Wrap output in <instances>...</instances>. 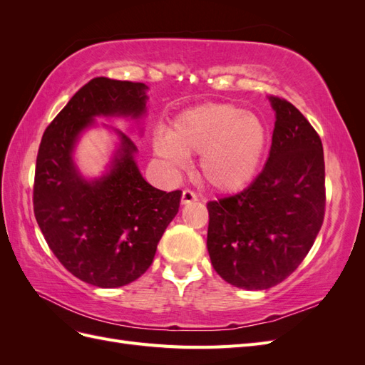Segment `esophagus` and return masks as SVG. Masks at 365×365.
I'll return each mask as SVG.
<instances>
[{"label":"esophagus","instance_id":"obj_1","mask_svg":"<svg viewBox=\"0 0 365 365\" xmlns=\"http://www.w3.org/2000/svg\"><path fill=\"white\" fill-rule=\"evenodd\" d=\"M195 201H197L196 193H193L192 190H184V192H182L181 202H182L184 205H185V204H192V202H195Z\"/></svg>","mask_w":365,"mask_h":365}]
</instances>
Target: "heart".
I'll list each match as a JSON object with an SVG mask.
<instances>
[{
	"mask_svg": "<svg viewBox=\"0 0 365 365\" xmlns=\"http://www.w3.org/2000/svg\"><path fill=\"white\" fill-rule=\"evenodd\" d=\"M268 146L263 120L230 103H207L181 113L153 141L157 155L182 169L185 155L201 153L200 173L217 192H236L256 176Z\"/></svg>",
	"mask_w": 365,
	"mask_h": 365,
	"instance_id": "obj_1",
	"label": "heart"
}]
</instances>
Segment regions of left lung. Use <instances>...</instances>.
<instances>
[{"label":"left lung","instance_id":"1","mask_svg":"<svg viewBox=\"0 0 365 365\" xmlns=\"http://www.w3.org/2000/svg\"><path fill=\"white\" fill-rule=\"evenodd\" d=\"M269 102L275 123L263 170L245 190L207 204L213 268L248 291L289 277L312 248L326 207L322 140L292 103Z\"/></svg>","mask_w":365,"mask_h":365}]
</instances>
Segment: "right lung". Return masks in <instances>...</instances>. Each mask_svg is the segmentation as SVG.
Masks as SVG:
<instances>
[{"label": "right lung", "instance_id": "right-lung-1", "mask_svg": "<svg viewBox=\"0 0 365 365\" xmlns=\"http://www.w3.org/2000/svg\"><path fill=\"white\" fill-rule=\"evenodd\" d=\"M148 86L96 77L77 91L46 129L36 158L33 208L50 250L74 277L120 288L148 271L163 233L178 213L181 190L152 187L135 161V143H120L108 170L86 180L73 153L96 117L146 114Z\"/></svg>", "mask_w": 365, "mask_h": 365}]
</instances>
